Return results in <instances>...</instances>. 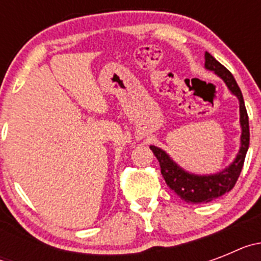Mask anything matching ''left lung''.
<instances>
[{
  "instance_id": "1",
  "label": "left lung",
  "mask_w": 261,
  "mask_h": 261,
  "mask_svg": "<svg viewBox=\"0 0 261 261\" xmlns=\"http://www.w3.org/2000/svg\"><path fill=\"white\" fill-rule=\"evenodd\" d=\"M205 68L214 71L227 86V89L234 94L239 100V114H241V149L229 167L222 171L211 175H196L186 171L180 166L175 163L165 150L151 145L150 150L158 159L161 166V174L167 184L181 200L190 204H202L211 202L218 199L225 193L230 192L234 188L243 168L244 158L250 145V125H248V115L244 106L243 95L238 84L232 74L222 64L217 61L211 53L205 52Z\"/></svg>"
}]
</instances>
